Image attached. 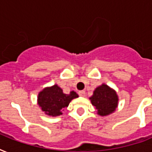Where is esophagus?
Instances as JSON below:
<instances>
[{
    "label": "esophagus",
    "mask_w": 152,
    "mask_h": 152,
    "mask_svg": "<svg viewBox=\"0 0 152 152\" xmlns=\"http://www.w3.org/2000/svg\"><path fill=\"white\" fill-rule=\"evenodd\" d=\"M78 94L80 96H81V97H84V96H85V91H79Z\"/></svg>",
    "instance_id": "34e87169"
}]
</instances>
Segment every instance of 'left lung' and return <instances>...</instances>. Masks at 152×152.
Instances as JSON below:
<instances>
[{"instance_id": "8db88e82", "label": "left lung", "mask_w": 152, "mask_h": 152, "mask_svg": "<svg viewBox=\"0 0 152 152\" xmlns=\"http://www.w3.org/2000/svg\"><path fill=\"white\" fill-rule=\"evenodd\" d=\"M89 99L97 110V114L102 117L113 113L118 107L119 101L116 91L105 83H102L95 88Z\"/></svg>"}]
</instances>
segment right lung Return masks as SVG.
<instances>
[{
  "mask_svg": "<svg viewBox=\"0 0 152 152\" xmlns=\"http://www.w3.org/2000/svg\"><path fill=\"white\" fill-rule=\"evenodd\" d=\"M79 95L74 91L69 94H64L57 84L46 87L39 91L37 103L46 115L58 117L62 115L63 111L69 106L70 102L78 98Z\"/></svg>",
  "mask_w": 152,
  "mask_h": 152,
  "instance_id": "right-lung-1",
  "label": "right lung"
}]
</instances>
